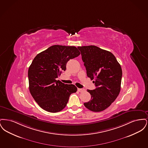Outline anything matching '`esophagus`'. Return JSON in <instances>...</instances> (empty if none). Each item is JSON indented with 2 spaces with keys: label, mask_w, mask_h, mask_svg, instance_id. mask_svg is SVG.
Wrapping results in <instances>:
<instances>
[{
  "label": "esophagus",
  "mask_w": 148,
  "mask_h": 148,
  "mask_svg": "<svg viewBox=\"0 0 148 148\" xmlns=\"http://www.w3.org/2000/svg\"><path fill=\"white\" fill-rule=\"evenodd\" d=\"M77 90H78V92H83V91H84V89H80V88H78V89H77Z\"/></svg>",
  "instance_id": "obj_1"
}]
</instances>
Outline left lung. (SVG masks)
I'll return each mask as SVG.
<instances>
[{
  "label": "left lung",
  "instance_id": "obj_1",
  "mask_svg": "<svg viewBox=\"0 0 148 148\" xmlns=\"http://www.w3.org/2000/svg\"><path fill=\"white\" fill-rule=\"evenodd\" d=\"M84 63L88 77L96 88L88 90L91 100L84 103L85 106L94 112L104 110L118 97L121 88L122 70L113 54L94 45L78 47Z\"/></svg>",
  "mask_w": 148,
  "mask_h": 148
}]
</instances>
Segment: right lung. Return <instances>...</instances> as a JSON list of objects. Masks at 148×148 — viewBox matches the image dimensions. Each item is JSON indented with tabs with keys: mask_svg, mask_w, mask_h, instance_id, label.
Instances as JSON below:
<instances>
[{
	"mask_svg": "<svg viewBox=\"0 0 148 148\" xmlns=\"http://www.w3.org/2000/svg\"><path fill=\"white\" fill-rule=\"evenodd\" d=\"M80 54L75 47L55 45L39 53L29 68L31 95L44 110L56 113L66 106L71 94L77 91L73 84H65L56 78L66 70L67 62Z\"/></svg>",
	"mask_w": 148,
	"mask_h": 148,
	"instance_id": "obj_1",
	"label": "right lung"
}]
</instances>
